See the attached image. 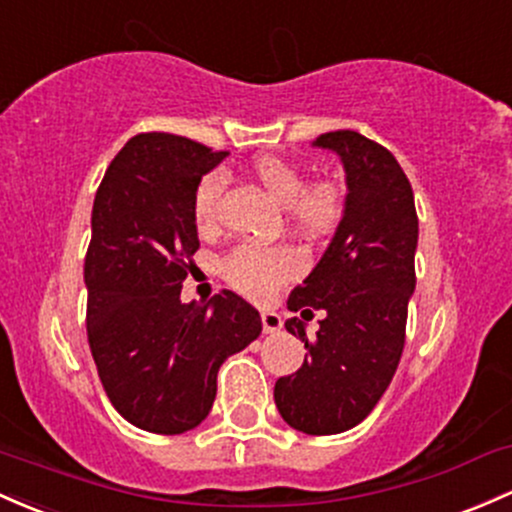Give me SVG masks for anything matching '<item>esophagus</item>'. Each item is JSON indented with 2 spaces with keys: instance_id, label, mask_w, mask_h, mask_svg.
Masks as SVG:
<instances>
[{
  "instance_id": "1",
  "label": "esophagus",
  "mask_w": 512,
  "mask_h": 512,
  "mask_svg": "<svg viewBox=\"0 0 512 512\" xmlns=\"http://www.w3.org/2000/svg\"><path fill=\"white\" fill-rule=\"evenodd\" d=\"M284 325V320L279 313L274 311H262V328H265V333H279Z\"/></svg>"
}]
</instances>
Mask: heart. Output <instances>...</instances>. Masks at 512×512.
<instances>
[{"instance_id": "b5f03b06", "label": "heart", "mask_w": 512, "mask_h": 512, "mask_svg": "<svg viewBox=\"0 0 512 512\" xmlns=\"http://www.w3.org/2000/svg\"><path fill=\"white\" fill-rule=\"evenodd\" d=\"M250 174L277 204L284 206L289 223L303 235L325 233L338 223L342 199L333 182L306 184L301 167L277 155H260L252 160ZM221 192V172L204 174L196 184L192 211L201 230L216 228ZM223 272L245 294L265 296L296 272V257L284 247L240 245L226 257Z\"/></svg>"}]
</instances>
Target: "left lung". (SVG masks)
I'll list each match as a JSON object with an SVG mask.
<instances>
[{"instance_id": "obj_1", "label": "left lung", "mask_w": 512, "mask_h": 512, "mask_svg": "<svg viewBox=\"0 0 512 512\" xmlns=\"http://www.w3.org/2000/svg\"><path fill=\"white\" fill-rule=\"evenodd\" d=\"M318 148L345 167L342 221L313 272L291 291L289 311H323L316 340L289 318L308 355L274 384L286 423L306 435H338L362 423L389 389L406 342L415 291L418 213L406 172L384 145L357 131L323 133Z\"/></svg>"}]
</instances>
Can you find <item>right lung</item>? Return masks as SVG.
<instances>
[{
    "mask_svg": "<svg viewBox=\"0 0 512 512\" xmlns=\"http://www.w3.org/2000/svg\"><path fill=\"white\" fill-rule=\"evenodd\" d=\"M228 153L140 133L101 179L84 257L87 338L111 406L140 430L179 435L206 418L216 376L262 333L260 313L223 289L182 303L199 250L194 189Z\"/></svg>",
    "mask_w": 512,
    "mask_h": 512,
    "instance_id": "obj_1",
    "label": "right lung"
}]
</instances>
